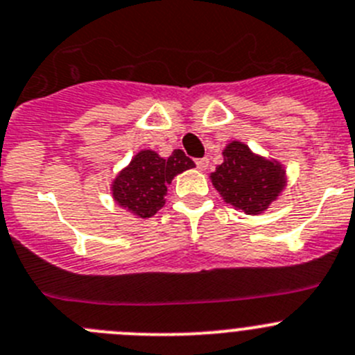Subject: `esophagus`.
<instances>
[{
  "label": "esophagus",
  "mask_w": 355,
  "mask_h": 355,
  "mask_svg": "<svg viewBox=\"0 0 355 355\" xmlns=\"http://www.w3.org/2000/svg\"><path fill=\"white\" fill-rule=\"evenodd\" d=\"M208 159L207 157H203V159H196V166H198V170L200 171H205L208 168Z\"/></svg>",
  "instance_id": "1"
}]
</instances>
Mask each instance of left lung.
Instances as JSON below:
<instances>
[{
    "mask_svg": "<svg viewBox=\"0 0 355 355\" xmlns=\"http://www.w3.org/2000/svg\"><path fill=\"white\" fill-rule=\"evenodd\" d=\"M223 157L210 180L223 200L243 214H263L286 189V168L252 152L243 141L227 144Z\"/></svg>",
    "mask_w": 355,
    "mask_h": 355,
    "instance_id": "1",
    "label": "left lung"
}]
</instances>
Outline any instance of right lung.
Masks as SVG:
<instances>
[{
    "label": "right lung",
    "mask_w": 355,
    "mask_h": 355,
    "mask_svg": "<svg viewBox=\"0 0 355 355\" xmlns=\"http://www.w3.org/2000/svg\"><path fill=\"white\" fill-rule=\"evenodd\" d=\"M196 164L180 148L168 159L154 150H140L112 182V196L121 208L138 218H148L166 203V185Z\"/></svg>",
    "instance_id": "add662e5"
}]
</instances>
